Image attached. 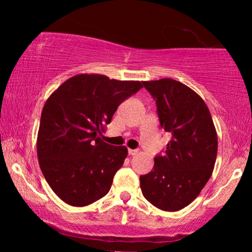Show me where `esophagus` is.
<instances>
[{
  "instance_id": "34e87169",
  "label": "esophagus",
  "mask_w": 252,
  "mask_h": 252,
  "mask_svg": "<svg viewBox=\"0 0 252 252\" xmlns=\"http://www.w3.org/2000/svg\"><path fill=\"white\" fill-rule=\"evenodd\" d=\"M128 153H129V155L134 156V155H137V154H138V150H136V149H129Z\"/></svg>"
}]
</instances>
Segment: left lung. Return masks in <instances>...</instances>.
<instances>
[{
  "label": "left lung",
  "instance_id": "8db88e82",
  "mask_svg": "<svg viewBox=\"0 0 252 252\" xmlns=\"http://www.w3.org/2000/svg\"><path fill=\"white\" fill-rule=\"evenodd\" d=\"M154 97L161 128L172 132L166 154L140 176L144 198L158 209L175 212L200 194L215 168L218 136L206 103L178 80L143 82Z\"/></svg>",
  "mask_w": 252,
  "mask_h": 252
}]
</instances>
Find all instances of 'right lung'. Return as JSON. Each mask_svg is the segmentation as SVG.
Listing matches in <instances>:
<instances>
[{
	"label": "right lung",
	"mask_w": 252,
	"mask_h": 252,
	"mask_svg": "<svg viewBox=\"0 0 252 252\" xmlns=\"http://www.w3.org/2000/svg\"><path fill=\"white\" fill-rule=\"evenodd\" d=\"M143 83L82 73L58 88L43 105L36 140L40 168L53 192L71 206H88L110 190L128 155L100 137L124 99Z\"/></svg>",
	"instance_id": "right-lung-1"
}]
</instances>
